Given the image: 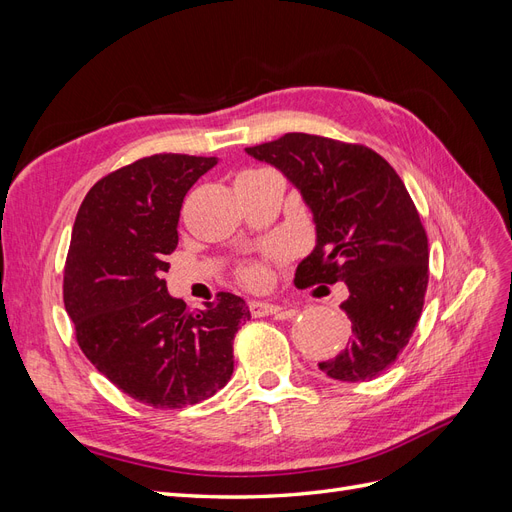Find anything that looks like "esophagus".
I'll return each instance as SVG.
<instances>
[{"instance_id": "34e87169", "label": "esophagus", "mask_w": 512, "mask_h": 512, "mask_svg": "<svg viewBox=\"0 0 512 512\" xmlns=\"http://www.w3.org/2000/svg\"><path fill=\"white\" fill-rule=\"evenodd\" d=\"M280 305L275 303H267V301H250V312L254 318H262V316H271L280 312Z\"/></svg>"}]
</instances>
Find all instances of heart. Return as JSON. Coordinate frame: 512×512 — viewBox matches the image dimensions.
Instances as JSON below:
<instances>
[{"mask_svg": "<svg viewBox=\"0 0 512 512\" xmlns=\"http://www.w3.org/2000/svg\"><path fill=\"white\" fill-rule=\"evenodd\" d=\"M241 280L247 284H258L262 280V267L260 265H250L241 271Z\"/></svg>", "mask_w": 512, "mask_h": 512, "instance_id": "obj_1", "label": "heart"}]
</instances>
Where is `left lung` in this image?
Returning a JSON list of instances; mask_svg holds the SVG:
<instances>
[{"instance_id":"left-lung-1","label":"left lung","mask_w":512,"mask_h":512,"mask_svg":"<svg viewBox=\"0 0 512 512\" xmlns=\"http://www.w3.org/2000/svg\"><path fill=\"white\" fill-rule=\"evenodd\" d=\"M245 151L280 168L314 213L318 239L297 288L348 286L339 307L352 339L320 371L342 382L378 378L408 346L429 284L427 232L404 181L374 149L318 134L290 132Z\"/></svg>"}]
</instances>
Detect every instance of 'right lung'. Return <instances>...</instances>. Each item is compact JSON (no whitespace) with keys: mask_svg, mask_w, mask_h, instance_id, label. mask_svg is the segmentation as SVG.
<instances>
[{"mask_svg":"<svg viewBox=\"0 0 512 512\" xmlns=\"http://www.w3.org/2000/svg\"><path fill=\"white\" fill-rule=\"evenodd\" d=\"M218 158L156 153L102 177L76 213L64 267L74 337L102 376L160 410L194 406L232 376L250 307L218 292L192 312L166 290L183 198Z\"/></svg>","mask_w":512,"mask_h":512,"instance_id":"obj_1","label":"right lung"}]
</instances>
